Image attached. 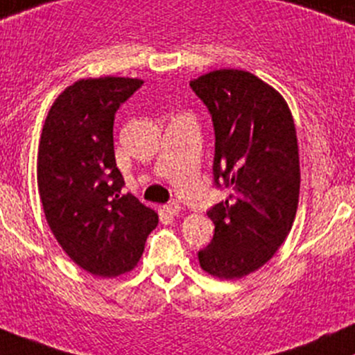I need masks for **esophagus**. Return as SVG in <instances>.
<instances>
[{
  "label": "esophagus",
  "instance_id": "esophagus-1",
  "mask_svg": "<svg viewBox=\"0 0 355 355\" xmlns=\"http://www.w3.org/2000/svg\"><path fill=\"white\" fill-rule=\"evenodd\" d=\"M180 205L177 204V202H170V204H166V205H163V210H165L166 214H168V216H177L178 212H180Z\"/></svg>",
  "mask_w": 355,
  "mask_h": 355
}]
</instances>
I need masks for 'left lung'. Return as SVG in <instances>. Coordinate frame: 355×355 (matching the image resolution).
Instances as JSON below:
<instances>
[{
    "label": "left lung",
    "instance_id": "left-lung-1",
    "mask_svg": "<svg viewBox=\"0 0 355 355\" xmlns=\"http://www.w3.org/2000/svg\"><path fill=\"white\" fill-rule=\"evenodd\" d=\"M190 87L212 116L214 184L231 189L207 210L216 229L198 263L217 278H243L272 258L293 225L300 196L293 116L278 91L246 70H214Z\"/></svg>",
    "mask_w": 355,
    "mask_h": 355
}]
</instances>
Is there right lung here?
<instances>
[{
    "instance_id": "1",
    "label": "right lung",
    "mask_w": 355,
    "mask_h": 355,
    "mask_svg": "<svg viewBox=\"0 0 355 355\" xmlns=\"http://www.w3.org/2000/svg\"><path fill=\"white\" fill-rule=\"evenodd\" d=\"M139 79L99 77L69 85L46 114L37 182L53 236L85 271L112 278L131 271L158 216L131 193L116 166L112 126Z\"/></svg>"
}]
</instances>
